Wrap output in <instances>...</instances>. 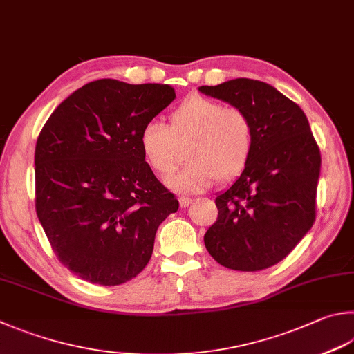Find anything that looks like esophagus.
Masks as SVG:
<instances>
[{"label": "esophagus", "instance_id": "34e87169", "mask_svg": "<svg viewBox=\"0 0 354 354\" xmlns=\"http://www.w3.org/2000/svg\"><path fill=\"white\" fill-rule=\"evenodd\" d=\"M178 203H180V206H182V208H186V206H189L192 203V198H189V197H180L178 198Z\"/></svg>", "mask_w": 354, "mask_h": 354}]
</instances>
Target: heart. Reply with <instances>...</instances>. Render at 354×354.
<instances>
[{"instance_id":"obj_1","label":"heart","mask_w":354,"mask_h":354,"mask_svg":"<svg viewBox=\"0 0 354 354\" xmlns=\"http://www.w3.org/2000/svg\"><path fill=\"white\" fill-rule=\"evenodd\" d=\"M140 148L156 174L168 177L183 162L189 163L168 180L178 192H197L217 180L226 183L242 174L250 162L254 132L250 117L216 100L192 95L168 117V126L146 123Z\"/></svg>"}]
</instances>
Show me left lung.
Wrapping results in <instances>:
<instances>
[{"label": "left lung", "mask_w": 354, "mask_h": 354, "mask_svg": "<svg viewBox=\"0 0 354 354\" xmlns=\"http://www.w3.org/2000/svg\"><path fill=\"white\" fill-rule=\"evenodd\" d=\"M198 91L243 111L254 145L250 162L216 198L205 246L225 268L260 271L295 250L316 218L321 151L299 106L271 84L236 78Z\"/></svg>", "instance_id": "left-lung-1"}]
</instances>
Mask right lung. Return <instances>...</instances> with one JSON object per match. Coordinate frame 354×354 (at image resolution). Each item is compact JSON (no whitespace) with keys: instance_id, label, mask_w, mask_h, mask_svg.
I'll use <instances>...</instances> for the list:
<instances>
[{"instance_id":"right-lung-1","label":"right lung","mask_w":354,"mask_h":354,"mask_svg":"<svg viewBox=\"0 0 354 354\" xmlns=\"http://www.w3.org/2000/svg\"><path fill=\"white\" fill-rule=\"evenodd\" d=\"M176 92L103 78L52 112L35 146V208L59 262L83 281L122 285L142 272L178 200L158 182L140 131Z\"/></svg>"}]
</instances>
